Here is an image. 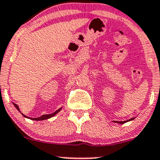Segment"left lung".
<instances>
[{
  "label": "left lung",
  "instance_id": "1",
  "mask_svg": "<svg viewBox=\"0 0 160 160\" xmlns=\"http://www.w3.org/2000/svg\"><path fill=\"white\" fill-rule=\"evenodd\" d=\"M133 119H134V118H130V119L128 120V121H113V122H114V123H120V124H123V123H127V122H129V121H133Z\"/></svg>",
  "mask_w": 160,
  "mask_h": 160
}]
</instances>
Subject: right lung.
Instances as JSON below:
<instances>
[{"label": "right lung", "mask_w": 160, "mask_h": 160, "mask_svg": "<svg viewBox=\"0 0 160 160\" xmlns=\"http://www.w3.org/2000/svg\"><path fill=\"white\" fill-rule=\"evenodd\" d=\"M13 105L15 106V108H17V109L19 111H20V108H19V107H18V105L17 104H14V103H13ZM62 108H59V109L57 110V111H55V112H53V113H52V114H44V115H42V116H40V117H39V118H29V117H27V116H26V115H24L23 114V113H21L22 114V115H23V117H24V118H28V119H30V120H32V121H43V120H46V119H49V118H52V117H54L55 115L56 114H57L60 111H61L62 110Z\"/></svg>", "instance_id": "right-lung-1"}]
</instances>
